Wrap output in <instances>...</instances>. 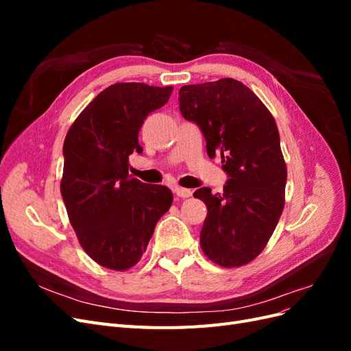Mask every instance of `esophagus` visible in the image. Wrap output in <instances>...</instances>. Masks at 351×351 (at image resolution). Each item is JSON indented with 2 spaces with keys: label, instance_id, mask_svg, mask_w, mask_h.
Listing matches in <instances>:
<instances>
[{
  "label": "esophagus",
  "instance_id": "obj_1",
  "mask_svg": "<svg viewBox=\"0 0 351 351\" xmlns=\"http://www.w3.org/2000/svg\"><path fill=\"white\" fill-rule=\"evenodd\" d=\"M174 193H176V196H178V197H182V199H187V197H190L192 196V190L190 189H183V187H176V190H174Z\"/></svg>",
  "mask_w": 351,
  "mask_h": 351
}]
</instances>
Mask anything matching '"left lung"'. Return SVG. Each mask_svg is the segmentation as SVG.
I'll list each match as a JSON object with an SVG mask.
<instances>
[{"instance_id": "obj_1", "label": "left lung", "mask_w": 351, "mask_h": 351, "mask_svg": "<svg viewBox=\"0 0 351 351\" xmlns=\"http://www.w3.org/2000/svg\"><path fill=\"white\" fill-rule=\"evenodd\" d=\"M180 111L196 123L209 158L221 155L228 174L224 192L197 189L208 208L200 247L219 267L252 262L267 246L284 209L287 167L272 114L246 84L219 79L187 84L178 92Z\"/></svg>"}]
</instances>
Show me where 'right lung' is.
<instances>
[{"mask_svg": "<svg viewBox=\"0 0 351 351\" xmlns=\"http://www.w3.org/2000/svg\"><path fill=\"white\" fill-rule=\"evenodd\" d=\"M173 86L115 83L84 108L67 132L61 196L80 246L101 267L125 271L141 261L171 190L129 176L142 154L139 130L168 102Z\"/></svg>", "mask_w": 351, "mask_h": 351, "instance_id": "add662e5", "label": "right lung"}]
</instances>
